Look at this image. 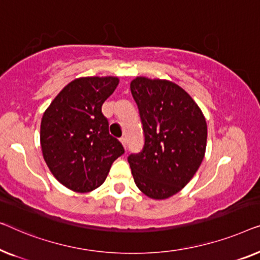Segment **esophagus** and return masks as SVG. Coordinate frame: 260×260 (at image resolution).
<instances>
[{
  "mask_svg": "<svg viewBox=\"0 0 260 260\" xmlns=\"http://www.w3.org/2000/svg\"><path fill=\"white\" fill-rule=\"evenodd\" d=\"M120 142H121L123 147H125V148L127 147V140H126V138H121V139H120Z\"/></svg>",
  "mask_w": 260,
  "mask_h": 260,
  "instance_id": "1",
  "label": "esophagus"
}]
</instances>
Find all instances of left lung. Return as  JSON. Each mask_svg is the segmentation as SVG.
<instances>
[{"label":"left lung","instance_id":"left-lung-1","mask_svg":"<svg viewBox=\"0 0 260 260\" xmlns=\"http://www.w3.org/2000/svg\"><path fill=\"white\" fill-rule=\"evenodd\" d=\"M131 92L145 134L142 151L128 156L132 174L144 194L167 199L188 184L203 161L206 120L191 95L168 80L138 76Z\"/></svg>","mask_w":260,"mask_h":260}]
</instances>
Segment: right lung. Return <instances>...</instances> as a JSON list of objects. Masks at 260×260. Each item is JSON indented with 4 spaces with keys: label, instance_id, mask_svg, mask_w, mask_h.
Here are the masks:
<instances>
[{
    "label": "right lung",
    "instance_id": "obj_1",
    "mask_svg": "<svg viewBox=\"0 0 260 260\" xmlns=\"http://www.w3.org/2000/svg\"><path fill=\"white\" fill-rule=\"evenodd\" d=\"M119 85L116 76H87L69 82L43 113V159L58 182L87 193L104 184L125 149L108 131L102 104Z\"/></svg>",
    "mask_w": 260,
    "mask_h": 260
}]
</instances>
